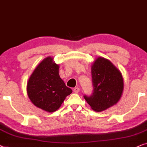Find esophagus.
Returning a JSON list of instances; mask_svg holds the SVG:
<instances>
[{"mask_svg":"<svg viewBox=\"0 0 147 147\" xmlns=\"http://www.w3.org/2000/svg\"><path fill=\"white\" fill-rule=\"evenodd\" d=\"M73 91L75 92V93H79V92L80 91V89L79 87H75V89H73Z\"/></svg>","mask_w":147,"mask_h":147,"instance_id":"esophagus-1","label":"esophagus"}]
</instances>
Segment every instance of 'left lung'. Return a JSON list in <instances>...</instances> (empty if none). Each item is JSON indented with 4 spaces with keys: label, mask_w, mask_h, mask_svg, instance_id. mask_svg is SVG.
I'll return each instance as SVG.
<instances>
[{
    "label": "left lung",
    "mask_w": 147,
    "mask_h": 147,
    "mask_svg": "<svg viewBox=\"0 0 147 147\" xmlns=\"http://www.w3.org/2000/svg\"><path fill=\"white\" fill-rule=\"evenodd\" d=\"M93 92L84 98L92 109L102 111L116 105L122 97L124 81L120 70L109 60L98 57L91 66Z\"/></svg>",
    "instance_id": "obj_1"
}]
</instances>
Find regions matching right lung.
Listing matches in <instances>:
<instances>
[{
	"instance_id": "add662e5",
	"label": "right lung",
	"mask_w": 147,
	"mask_h": 147,
	"mask_svg": "<svg viewBox=\"0 0 147 147\" xmlns=\"http://www.w3.org/2000/svg\"><path fill=\"white\" fill-rule=\"evenodd\" d=\"M27 92L36 107L48 112H54L59 109L72 91L60 77L58 64L49 56L32 72L27 82Z\"/></svg>"
}]
</instances>
